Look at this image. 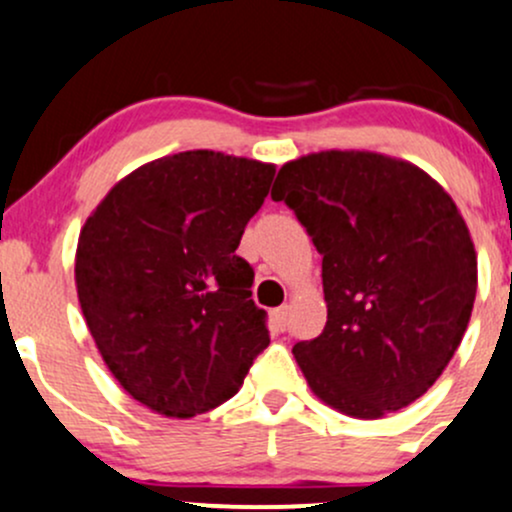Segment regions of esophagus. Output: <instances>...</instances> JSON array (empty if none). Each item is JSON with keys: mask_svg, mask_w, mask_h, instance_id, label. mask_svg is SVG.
<instances>
[{"mask_svg": "<svg viewBox=\"0 0 512 512\" xmlns=\"http://www.w3.org/2000/svg\"><path fill=\"white\" fill-rule=\"evenodd\" d=\"M272 323L277 325V330H286V328H289V308H286V306L277 308V311L272 313Z\"/></svg>", "mask_w": 512, "mask_h": 512, "instance_id": "obj_1", "label": "esophagus"}]
</instances>
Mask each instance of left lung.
Here are the masks:
<instances>
[{
    "label": "left lung",
    "instance_id": "left-lung-1",
    "mask_svg": "<svg viewBox=\"0 0 512 512\" xmlns=\"http://www.w3.org/2000/svg\"><path fill=\"white\" fill-rule=\"evenodd\" d=\"M323 255L328 323L294 345L308 386L352 418L401 411L440 379L476 299L462 213L420 167L367 150L291 160L272 189Z\"/></svg>",
    "mask_w": 512,
    "mask_h": 512
}]
</instances>
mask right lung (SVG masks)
<instances>
[{"instance_id": "obj_1", "label": "right lung", "mask_w": 512, "mask_h": 512, "mask_svg": "<svg viewBox=\"0 0 512 512\" xmlns=\"http://www.w3.org/2000/svg\"><path fill=\"white\" fill-rule=\"evenodd\" d=\"M274 165L187 150L123 177L84 223L75 282L116 381L167 418L221 406L269 345L235 255Z\"/></svg>"}]
</instances>
